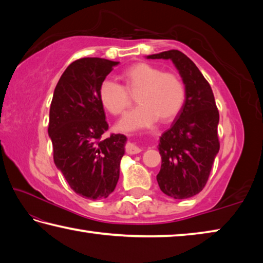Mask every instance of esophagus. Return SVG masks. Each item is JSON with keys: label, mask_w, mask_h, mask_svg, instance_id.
I'll return each instance as SVG.
<instances>
[{"label": "esophagus", "mask_w": 263, "mask_h": 263, "mask_svg": "<svg viewBox=\"0 0 263 263\" xmlns=\"http://www.w3.org/2000/svg\"><path fill=\"white\" fill-rule=\"evenodd\" d=\"M139 152H141V148L139 146H137L133 142H128L126 145V153L127 154H138Z\"/></svg>", "instance_id": "34e87169"}]
</instances>
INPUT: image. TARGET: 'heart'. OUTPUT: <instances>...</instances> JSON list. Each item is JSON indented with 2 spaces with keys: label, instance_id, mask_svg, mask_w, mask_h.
<instances>
[{
  "label": "heart",
  "instance_id": "obj_1",
  "mask_svg": "<svg viewBox=\"0 0 263 263\" xmlns=\"http://www.w3.org/2000/svg\"><path fill=\"white\" fill-rule=\"evenodd\" d=\"M126 90L122 84L104 80L99 96L102 105L114 116H121L130 108L136 95L139 105L119 121L121 131H136L151 127L158 122L168 123L174 119L183 106L185 88L174 72H162L148 62H136L122 73Z\"/></svg>",
  "mask_w": 263,
  "mask_h": 263
}]
</instances>
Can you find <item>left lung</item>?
<instances>
[{"label": "left lung", "instance_id": "obj_1", "mask_svg": "<svg viewBox=\"0 0 263 263\" xmlns=\"http://www.w3.org/2000/svg\"><path fill=\"white\" fill-rule=\"evenodd\" d=\"M146 58L172 60L185 88L183 106L159 139L161 168L157 181L169 197H193L205 186L219 152V112L215 96L197 66L184 53L171 50Z\"/></svg>", "mask_w": 263, "mask_h": 263}]
</instances>
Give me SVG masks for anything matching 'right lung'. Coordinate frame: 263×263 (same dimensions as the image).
Masks as SVG:
<instances>
[{"label":"right lung","instance_id":"add662e5","mask_svg":"<svg viewBox=\"0 0 263 263\" xmlns=\"http://www.w3.org/2000/svg\"><path fill=\"white\" fill-rule=\"evenodd\" d=\"M118 61L83 58L70 64L58 82L50 108L48 136L57 168L78 195L106 198L115 190L127 138L111 135L99 96L101 83Z\"/></svg>","mask_w":263,"mask_h":263}]
</instances>
